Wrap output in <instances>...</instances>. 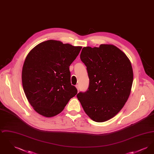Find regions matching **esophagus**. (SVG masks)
Returning <instances> with one entry per match:
<instances>
[{
	"instance_id": "1",
	"label": "esophagus",
	"mask_w": 154,
	"mask_h": 154,
	"mask_svg": "<svg viewBox=\"0 0 154 154\" xmlns=\"http://www.w3.org/2000/svg\"><path fill=\"white\" fill-rule=\"evenodd\" d=\"M75 87L77 88V91H79V90H80V87H79V85H75Z\"/></svg>"
}]
</instances>
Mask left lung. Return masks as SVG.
<instances>
[{
    "instance_id": "8db88e82",
    "label": "left lung",
    "mask_w": 154,
    "mask_h": 154,
    "mask_svg": "<svg viewBox=\"0 0 154 154\" xmlns=\"http://www.w3.org/2000/svg\"><path fill=\"white\" fill-rule=\"evenodd\" d=\"M81 61L87 66L89 85L77 97L89 118L97 122L116 116L130 95L133 73L130 60L112 44L84 47Z\"/></svg>"
}]
</instances>
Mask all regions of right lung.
Listing matches in <instances>:
<instances>
[{"label": "right lung", "mask_w": 154, "mask_h": 154, "mask_svg": "<svg viewBox=\"0 0 154 154\" xmlns=\"http://www.w3.org/2000/svg\"><path fill=\"white\" fill-rule=\"evenodd\" d=\"M82 47L50 40L37 44L23 65L22 83L25 96L33 109L45 117L61 112L77 94L70 82L69 66Z\"/></svg>", "instance_id": "right-lung-1"}]
</instances>
